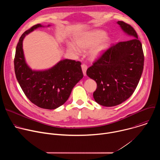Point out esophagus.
Masks as SVG:
<instances>
[{
	"instance_id": "esophagus-1",
	"label": "esophagus",
	"mask_w": 160,
	"mask_h": 160,
	"mask_svg": "<svg viewBox=\"0 0 160 160\" xmlns=\"http://www.w3.org/2000/svg\"><path fill=\"white\" fill-rule=\"evenodd\" d=\"M82 72H83V75L84 76H86V71L87 70V65H85V64H82Z\"/></svg>"
}]
</instances>
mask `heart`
Instances as JSON below:
<instances>
[{
    "label": "heart",
    "instance_id": "obj_1",
    "mask_svg": "<svg viewBox=\"0 0 160 160\" xmlns=\"http://www.w3.org/2000/svg\"><path fill=\"white\" fill-rule=\"evenodd\" d=\"M106 33L101 30H94L83 32L78 35L74 43L71 42H66L68 49L75 55H80L82 50L90 49L88 56L91 59L99 58L107 49L109 43V38L105 37Z\"/></svg>",
    "mask_w": 160,
    "mask_h": 160
}]
</instances>
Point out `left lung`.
<instances>
[{
	"label": "left lung",
	"instance_id": "obj_1",
	"mask_svg": "<svg viewBox=\"0 0 160 160\" xmlns=\"http://www.w3.org/2000/svg\"><path fill=\"white\" fill-rule=\"evenodd\" d=\"M117 23L130 40L111 47L87 70V76L97 83L94 100L106 107L117 106L132 95L144 68V53L138 34L125 22Z\"/></svg>",
	"mask_w": 160,
	"mask_h": 160
}]
</instances>
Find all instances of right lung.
<instances>
[{
    "label": "right lung",
    "instance_id": "add662e5",
    "mask_svg": "<svg viewBox=\"0 0 160 160\" xmlns=\"http://www.w3.org/2000/svg\"><path fill=\"white\" fill-rule=\"evenodd\" d=\"M42 27L45 26L35 25L20 37L16 49L14 71L21 88L32 103L41 108L54 109L65 103L83 75L81 62L75 60L62 59L51 68L43 70H32L28 65L22 41L26 35Z\"/></svg>",
    "mask_w": 160,
    "mask_h": 160
}]
</instances>
